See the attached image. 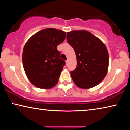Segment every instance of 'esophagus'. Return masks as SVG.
I'll return each instance as SVG.
<instances>
[{
	"label": "esophagus",
	"mask_w": 130,
	"mask_h": 130,
	"mask_svg": "<svg viewBox=\"0 0 130 130\" xmlns=\"http://www.w3.org/2000/svg\"><path fill=\"white\" fill-rule=\"evenodd\" d=\"M65 62H66V65L68 66V61L67 60V61H65Z\"/></svg>",
	"instance_id": "esophagus-1"
}]
</instances>
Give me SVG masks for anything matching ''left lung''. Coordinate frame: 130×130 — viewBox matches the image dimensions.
Returning <instances> with one entry per match:
<instances>
[{
    "mask_svg": "<svg viewBox=\"0 0 130 130\" xmlns=\"http://www.w3.org/2000/svg\"><path fill=\"white\" fill-rule=\"evenodd\" d=\"M67 39L77 58L76 69L70 72L73 82L83 89L96 86L104 78L108 68L109 56L105 45L84 30L67 32Z\"/></svg>",
    "mask_w": 130,
    "mask_h": 130,
    "instance_id": "left-lung-1",
    "label": "left lung"
}]
</instances>
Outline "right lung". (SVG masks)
<instances>
[{"label": "right lung", "instance_id": "add662e5", "mask_svg": "<svg viewBox=\"0 0 130 130\" xmlns=\"http://www.w3.org/2000/svg\"><path fill=\"white\" fill-rule=\"evenodd\" d=\"M66 32L46 28L33 35L23 48L22 61L28 80L39 88L49 89L58 83L65 61L57 46L65 40Z\"/></svg>", "mask_w": 130, "mask_h": 130}]
</instances>
